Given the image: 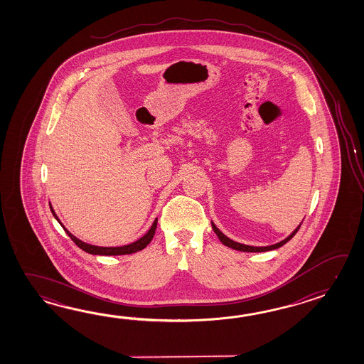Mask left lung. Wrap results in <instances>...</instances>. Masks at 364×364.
<instances>
[{
	"mask_svg": "<svg viewBox=\"0 0 364 364\" xmlns=\"http://www.w3.org/2000/svg\"><path fill=\"white\" fill-rule=\"evenodd\" d=\"M302 223L298 225V228L295 229L294 232H291V234H290L289 237H287L285 240H281L279 243H274V245H272V246H264V247L263 246H260V247H257V246H248V245H243V243H240V242H235V240H230L229 237H226L224 232H221V230L217 228L213 221H212V229H213V232H216L218 240H221V243L225 245V246H228V247L232 248V250H237V251H243V252H265V251H272V250L279 248L281 246H284L285 243H287V242L291 240V238L294 237L295 234H296V232H298V229L301 228Z\"/></svg>",
	"mask_w": 364,
	"mask_h": 364,
	"instance_id": "left-lung-1",
	"label": "left lung"
}]
</instances>
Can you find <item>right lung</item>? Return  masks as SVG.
<instances>
[{
	"instance_id": "obj_1",
	"label": "right lung",
	"mask_w": 364,
	"mask_h": 364,
	"mask_svg": "<svg viewBox=\"0 0 364 364\" xmlns=\"http://www.w3.org/2000/svg\"><path fill=\"white\" fill-rule=\"evenodd\" d=\"M49 207H50V210H52V215L55 216V220H57V221L60 223V225H61L62 228L65 229V232H68V235H69L70 238L75 242V245H77V247L82 248L83 251L88 252V254H92V255H129V254L138 252L140 250L147 247L148 245L151 243V240H152L154 235H155L156 228H157V218H155V221H154L152 226L149 228V230H148V232H146L141 238H139V240L132 242L130 245H126V246H119V247H101V246H95V245L85 243L83 240H80L79 238H77L75 235H73V234H71V232H70L69 230L62 225L61 221H60V218H58V216L55 215L53 207H52L50 204H49Z\"/></svg>"
}]
</instances>
